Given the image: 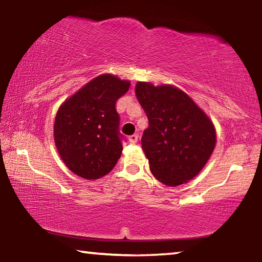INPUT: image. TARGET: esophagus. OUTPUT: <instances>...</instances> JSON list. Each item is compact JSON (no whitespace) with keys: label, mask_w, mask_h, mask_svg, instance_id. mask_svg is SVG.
I'll list each match as a JSON object with an SVG mask.
<instances>
[{"label":"esophagus","mask_w":262,"mask_h":262,"mask_svg":"<svg viewBox=\"0 0 262 262\" xmlns=\"http://www.w3.org/2000/svg\"><path fill=\"white\" fill-rule=\"evenodd\" d=\"M128 140H129V142H130L132 144H135L136 142H137V140H139V135H137V134L130 135V136H129V139H128Z\"/></svg>","instance_id":"1"}]
</instances>
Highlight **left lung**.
I'll return each instance as SVG.
<instances>
[{
  "label": "left lung",
  "instance_id": "8db88e82",
  "mask_svg": "<svg viewBox=\"0 0 262 262\" xmlns=\"http://www.w3.org/2000/svg\"><path fill=\"white\" fill-rule=\"evenodd\" d=\"M135 95L149 120L141 144L151 173L170 187L188 183L214 151V123L186 92L170 84L137 82Z\"/></svg>",
  "mask_w": 262,
  "mask_h": 262
}]
</instances>
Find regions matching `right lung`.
<instances>
[{"label": "right lung", "instance_id": "add662e5", "mask_svg": "<svg viewBox=\"0 0 262 262\" xmlns=\"http://www.w3.org/2000/svg\"><path fill=\"white\" fill-rule=\"evenodd\" d=\"M130 82L112 74L91 79L57 110L54 141L70 171L88 180L112 171L122 152L115 103Z\"/></svg>", "mask_w": 262, "mask_h": 262}]
</instances>
